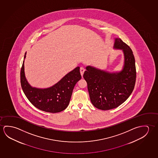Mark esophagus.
<instances>
[{
    "label": "esophagus",
    "mask_w": 158,
    "mask_h": 158,
    "mask_svg": "<svg viewBox=\"0 0 158 158\" xmlns=\"http://www.w3.org/2000/svg\"><path fill=\"white\" fill-rule=\"evenodd\" d=\"M85 69L84 68H83V67H81L80 73L81 75V76H82L83 75V73H84V72H85Z\"/></svg>",
    "instance_id": "obj_1"
}]
</instances>
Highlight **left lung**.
<instances>
[{
    "label": "left lung",
    "mask_w": 158,
    "mask_h": 158,
    "mask_svg": "<svg viewBox=\"0 0 158 158\" xmlns=\"http://www.w3.org/2000/svg\"><path fill=\"white\" fill-rule=\"evenodd\" d=\"M114 48L121 49L124 54L122 71L109 73L88 66L83 74L90 101L100 110H110L122 104L131 94L135 85L136 69L132 50L120 38H115Z\"/></svg>",
    "instance_id": "1"
}]
</instances>
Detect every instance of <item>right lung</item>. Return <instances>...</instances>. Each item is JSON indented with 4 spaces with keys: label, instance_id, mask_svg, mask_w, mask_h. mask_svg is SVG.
Masks as SVG:
<instances>
[{
    "label": "right lung",
    "instance_id": "add662e5",
    "mask_svg": "<svg viewBox=\"0 0 158 158\" xmlns=\"http://www.w3.org/2000/svg\"><path fill=\"white\" fill-rule=\"evenodd\" d=\"M24 56L20 72L21 85L28 100L35 108L48 113H56L65 110L70 103L73 88L81 78L80 67L67 75L51 87L40 89L31 87L26 80L24 71Z\"/></svg>",
    "mask_w": 158,
    "mask_h": 158
}]
</instances>
